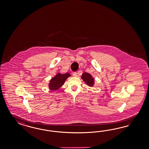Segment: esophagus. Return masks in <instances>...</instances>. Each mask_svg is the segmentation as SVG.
Returning <instances> with one entry per match:
<instances>
[{
	"mask_svg": "<svg viewBox=\"0 0 149 149\" xmlns=\"http://www.w3.org/2000/svg\"><path fill=\"white\" fill-rule=\"evenodd\" d=\"M72 75L74 77H77V72H74L72 73Z\"/></svg>",
	"mask_w": 149,
	"mask_h": 149,
	"instance_id": "obj_1",
	"label": "esophagus"
}]
</instances>
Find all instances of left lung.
Here are the masks:
<instances>
[{"mask_svg":"<svg viewBox=\"0 0 149 149\" xmlns=\"http://www.w3.org/2000/svg\"><path fill=\"white\" fill-rule=\"evenodd\" d=\"M81 78L88 86H92L93 85V84H94V79H93V77H92L90 74L87 73V72L83 73L81 77Z\"/></svg>","mask_w":149,"mask_h":149,"instance_id":"1","label":"left lung"}]
</instances>
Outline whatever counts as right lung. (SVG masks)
<instances>
[{"label":"right lung","mask_w":149,"mask_h":149,"mask_svg":"<svg viewBox=\"0 0 149 149\" xmlns=\"http://www.w3.org/2000/svg\"><path fill=\"white\" fill-rule=\"evenodd\" d=\"M70 77V74L66 73L61 74L59 73L50 80L49 88L51 90H57L64 84V82L68 77Z\"/></svg>","instance_id":"obj_1"}]
</instances>
